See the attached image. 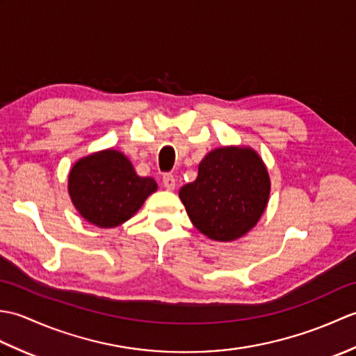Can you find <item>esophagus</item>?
Returning a JSON list of instances; mask_svg holds the SVG:
<instances>
[{"label":"esophagus","mask_w":356,"mask_h":356,"mask_svg":"<svg viewBox=\"0 0 356 356\" xmlns=\"http://www.w3.org/2000/svg\"><path fill=\"white\" fill-rule=\"evenodd\" d=\"M162 182H163V186L166 188V190H174V188H176V177H174L171 172L163 174Z\"/></svg>","instance_id":"obj_1"}]
</instances>
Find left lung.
Listing matches in <instances>:
<instances>
[{
  "instance_id": "obj_1",
  "label": "left lung",
  "mask_w": 356,
  "mask_h": 356,
  "mask_svg": "<svg viewBox=\"0 0 356 356\" xmlns=\"http://www.w3.org/2000/svg\"><path fill=\"white\" fill-rule=\"evenodd\" d=\"M270 182L251 148H217L199 165V176L179 195L193 225L211 240H236L255 226L269 199Z\"/></svg>"
}]
</instances>
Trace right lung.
I'll return each mask as SVG.
<instances>
[{
  "label": "right lung",
  "instance_id": "1",
  "mask_svg": "<svg viewBox=\"0 0 356 356\" xmlns=\"http://www.w3.org/2000/svg\"><path fill=\"white\" fill-rule=\"evenodd\" d=\"M156 190L153 179L139 177L131 162L115 149L81 159L69 176L74 207L87 222L101 228L128 220Z\"/></svg>",
  "mask_w": 356,
  "mask_h": 356
}]
</instances>
